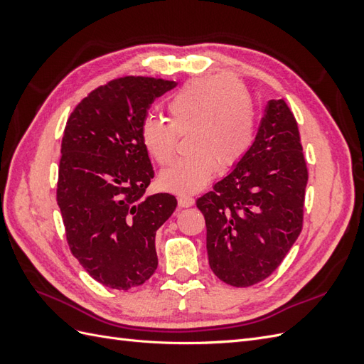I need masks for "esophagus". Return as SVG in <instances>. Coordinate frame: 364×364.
<instances>
[{"label":"esophagus","mask_w":364,"mask_h":364,"mask_svg":"<svg viewBox=\"0 0 364 364\" xmlns=\"http://www.w3.org/2000/svg\"><path fill=\"white\" fill-rule=\"evenodd\" d=\"M178 203L181 208H190L194 205V199L190 196H179L178 197Z\"/></svg>","instance_id":"esophagus-1"}]
</instances>
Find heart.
<instances>
[{"label":"heart","instance_id":"heart-1","mask_svg":"<svg viewBox=\"0 0 364 364\" xmlns=\"http://www.w3.org/2000/svg\"><path fill=\"white\" fill-rule=\"evenodd\" d=\"M170 123L147 117L141 124V142L151 159L168 164L178 134L188 136L190 156L174 161L159 176L164 190L196 193L213 179L220 165L232 167L252 146L255 115L246 87L230 77L193 80L167 105Z\"/></svg>","mask_w":364,"mask_h":364}]
</instances>
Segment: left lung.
<instances>
[{"label":"left lung","mask_w":364,"mask_h":364,"mask_svg":"<svg viewBox=\"0 0 364 364\" xmlns=\"http://www.w3.org/2000/svg\"><path fill=\"white\" fill-rule=\"evenodd\" d=\"M306 181L296 118L284 100H270L246 155L196 202L220 281L250 287L278 269L302 230Z\"/></svg>","instance_id":"1"}]
</instances>
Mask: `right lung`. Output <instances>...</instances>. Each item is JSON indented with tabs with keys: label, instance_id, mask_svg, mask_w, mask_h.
Listing matches in <instances>:
<instances>
[{
	"label": "right lung",
	"instance_id": "obj_1",
	"mask_svg": "<svg viewBox=\"0 0 364 364\" xmlns=\"http://www.w3.org/2000/svg\"><path fill=\"white\" fill-rule=\"evenodd\" d=\"M176 86L121 77L98 86L65 126L58 205L73 255L109 289L130 290L158 267L156 230L178 206L168 193L146 196L153 179L141 124L150 105Z\"/></svg>",
	"mask_w": 364,
	"mask_h": 364
}]
</instances>
